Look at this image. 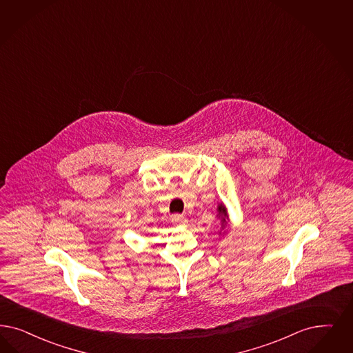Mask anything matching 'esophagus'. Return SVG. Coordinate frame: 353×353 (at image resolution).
I'll list each match as a JSON object with an SVG mask.
<instances>
[{
  "instance_id": "1",
  "label": "esophagus",
  "mask_w": 353,
  "mask_h": 353,
  "mask_svg": "<svg viewBox=\"0 0 353 353\" xmlns=\"http://www.w3.org/2000/svg\"><path fill=\"white\" fill-rule=\"evenodd\" d=\"M172 223L176 224V225H186L188 224V219L183 216V215H173L172 216Z\"/></svg>"
}]
</instances>
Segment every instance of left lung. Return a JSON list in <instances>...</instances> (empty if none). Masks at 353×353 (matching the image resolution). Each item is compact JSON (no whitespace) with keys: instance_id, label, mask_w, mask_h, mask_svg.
Masks as SVG:
<instances>
[{"instance_id":"1","label":"left lung","mask_w":353,"mask_h":353,"mask_svg":"<svg viewBox=\"0 0 353 353\" xmlns=\"http://www.w3.org/2000/svg\"><path fill=\"white\" fill-rule=\"evenodd\" d=\"M216 216L219 218L220 224H221L219 234L221 233V231H224V233H225V227H227L228 223H230V216H228V210H227V207L224 206L223 203L218 205V215H216Z\"/></svg>"}]
</instances>
